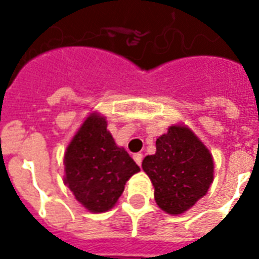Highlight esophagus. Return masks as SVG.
Listing matches in <instances>:
<instances>
[{
	"instance_id": "obj_1",
	"label": "esophagus",
	"mask_w": 259,
	"mask_h": 259,
	"mask_svg": "<svg viewBox=\"0 0 259 259\" xmlns=\"http://www.w3.org/2000/svg\"><path fill=\"white\" fill-rule=\"evenodd\" d=\"M134 158V161L137 162V165H141V162H142V154L141 153H136L133 156Z\"/></svg>"
}]
</instances>
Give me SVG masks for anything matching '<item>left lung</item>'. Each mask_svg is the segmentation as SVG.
Here are the masks:
<instances>
[{
	"label": "left lung",
	"mask_w": 259,
	"mask_h": 259,
	"mask_svg": "<svg viewBox=\"0 0 259 259\" xmlns=\"http://www.w3.org/2000/svg\"><path fill=\"white\" fill-rule=\"evenodd\" d=\"M142 169L154 187V200L170 215L189 209L208 191L213 161L203 142L185 126H170L156 141V154L146 156Z\"/></svg>",
	"instance_id": "left-lung-1"
}]
</instances>
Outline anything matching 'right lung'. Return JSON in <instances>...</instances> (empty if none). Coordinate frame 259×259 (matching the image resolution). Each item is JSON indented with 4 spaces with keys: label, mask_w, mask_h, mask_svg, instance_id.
Wrapping results in <instances>:
<instances>
[{
    "label": "right lung",
    "mask_w": 259,
    "mask_h": 259,
    "mask_svg": "<svg viewBox=\"0 0 259 259\" xmlns=\"http://www.w3.org/2000/svg\"><path fill=\"white\" fill-rule=\"evenodd\" d=\"M64 181L75 199L91 212H105L140 170L123 148H118L105 117L91 114L67 148Z\"/></svg>",
    "instance_id": "add662e5"
}]
</instances>
